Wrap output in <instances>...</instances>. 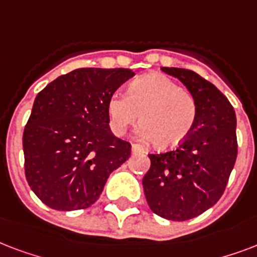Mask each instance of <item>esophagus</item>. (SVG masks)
<instances>
[{"instance_id":"34e87169","label":"esophagus","mask_w":257,"mask_h":257,"mask_svg":"<svg viewBox=\"0 0 257 257\" xmlns=\"http://www.w3.org/2000/svg\"><path fill=\"white\" fill-rule=\"evenodd\" d=\"M131 150H133V153H145L143 147L138 143H131Z\"/></svg>"}]
</instances>
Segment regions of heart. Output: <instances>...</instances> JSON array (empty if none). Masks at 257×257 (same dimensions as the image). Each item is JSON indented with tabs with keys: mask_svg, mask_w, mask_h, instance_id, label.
Segmentation results:
<instances>
[{
	"mask_svg": "<svg viewBox=\"0 0 257 257\" xmlns=\"http://www.w3.org/2000/svg\"><path fill=\"white\" fill-rule=\"evenodd\" d=\"M111 131L123 135L141 119L138 134L160 149L184 142L192 133L197 104L189 91L162 73H147L130 83L127 95L114 92L107 101Z\"/></svg>",
	"mask_w": 257,
	"mask_h": 257,
	"instance_id": "b5f03b06",
	"label": "heart"
}]
</instances>
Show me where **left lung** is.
I'll list each match as a JSON object with an SVG mask.
<instances>
[{"mask_svg": "<svg viewBox=\"0 0 257 257\" xmlns=\"http://www.w3.org/2000/svg\"><path fill=\"white\" fill-rule=\"evenodd\" d=\"M162 71L192 93L197 118L177 149L149 154L151 165L142 184L154 213L185 221L212 208L225 190L237 157L236 114L225 95L198 73L174 67Z\"/></svg>", "mask_w": 257, "mask_h": 257, "instance_id": "obj_1", "label": "left lung"}]
</instances>
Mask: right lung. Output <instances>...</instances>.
I'll return each mask as SVG.
<instances>
[{"mask_svg":"<svg viewBox=\"0 0 257 257\" xmlns=\"http://www.w3.org/2000/svg\"><path fill=\"white\" fill-rule=\"evenodd\" d=\"M134 75L127 68H79L37 93L23 135L25 177L49 208L91 206L130 158V143L111 133L107 101Z\"/></svg>","mask_w":257,"mask_h":257,"instance_id":"add662e5","label":"right lung"}]
</instances>
